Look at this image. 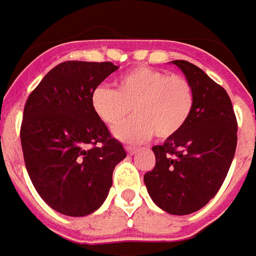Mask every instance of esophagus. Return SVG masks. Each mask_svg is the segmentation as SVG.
I'll return each mask as SVG.
<instances>
[{"mask_svg":"<svg viewBox=\"0 0 256 256\" xmlns=\"http://www.w3.org/2000/svg\"><path fill=\"white\" fill-rule=\"evenodd\" d=\"M125 150H126V153L128 154H135L138 152L136 148H134V146H125Z\"/></svg>","mask_w":256,"mask_h":256,"instance_id":"obj_1","label":"esophagus"}]
</instances>
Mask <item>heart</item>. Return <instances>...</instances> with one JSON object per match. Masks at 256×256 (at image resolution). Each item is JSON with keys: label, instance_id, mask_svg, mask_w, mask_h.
Returning <instances> with one entry per match:
<instances>
[{"label": "heart", "instance_id": "heart-1", "mask_svg": "<svg viewBox=\"0 0 256 256\" xmlns=\"http://www.w3.org/2000/svg\"><path fill=\"white\" fill-rule=\"evenodd\" d=\"M114 85V90L106 86L94 90L90 108L110 130L120 126L132 112L137 116L114 132L124 142H143L153 134L161 140L171 139L182 131L193 112V88L182 76L136 67L122 74Z\"/></svg>", "mask_w": 256, "mask_h": 256}]
</instances>
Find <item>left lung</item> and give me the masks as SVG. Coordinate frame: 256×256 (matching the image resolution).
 Wrapping results in <instances>:
<instances>
[{
    "label": "left lung",
    "mask_w": 256,
    "mask_h": 256,
    "mask_svg": "<svg viewBox=\"0 0 256 256\" xmlns=\"http://www.w3.org/2000/svg\"><path fill=\"white\" fill-rule=\"evenodd\" d=\"M192 84L194 106L188 124L153 146L156 166L144 175L154 204L172 215H189L215 197L237 146V121L228 92L201 68L172 60Z\"/></svg>",
    "instance_id": "1"
}]
</instances>
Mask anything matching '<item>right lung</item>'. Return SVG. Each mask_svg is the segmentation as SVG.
<instances>
[{
	"instance_id": "add662e5",
	"label": "right lung",
	"mask_w": 256,
	"mask_h": 256,
	"mask_svg": "<svg viewBox=\"0 0 256 256\" xmlns=\"http://www.w3.org/2000/svg\"><path fill=\"white\" fill-rule=\"evenodd\" d=\"M117 68L110 62H63L24 106L20 140L28 176L41 198L67 216L102 206L114 168L126 157L90 108L94 90Z\"/></svg>"
}]
</instances>
